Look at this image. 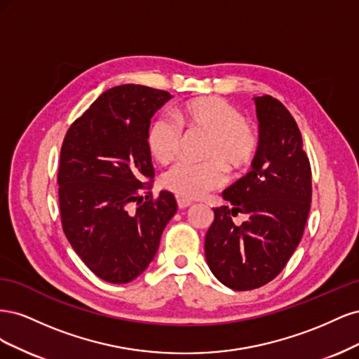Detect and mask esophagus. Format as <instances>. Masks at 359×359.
Listing matches in <instances>:
<instances>
[{
    "label": "esophagus",
    "mask_w": 359,
    "mask_h": 359,
    "mask_svg": "<svg viewBox=\"0 0 359 359\" xmlns=\"http://www.w3.org/2000/svg\"><path fill=\"white\" fill-rule=\"evenodd\" d=\"M177 203H178V208L180 210H186V208H189V206L191 205V202L190 201H186V199H177Z\"/></svg>",
    "instance_id": "34e87169"
}]
</instances>
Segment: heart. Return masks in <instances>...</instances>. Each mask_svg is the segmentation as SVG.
Returning a JSON list of instances; mask_svg holds the SVG:
<instances>
[{
  "label": "heart",
  "instance_id": "b5f03b06",
  "mask_svg": "<svg viewBox=\"0 0 359 359\" xmlns=\"http://www.w3.org/2000/svg\"><path fill=\"white\" fill-rule=\"evenodd\" d=\"M177 123L156 118L147 132V147L158 163L175 160L182 145V132L208 135L203 163H178L165 175V186L181 199H199L220 189L226 182V171L240 175L250 168L259 149L257 130L244 119L232 103L215 95L196 97L173 111Z\"/></svg>",
  "mask_w": 359,
  "mask_h": 359
}]
</instances>
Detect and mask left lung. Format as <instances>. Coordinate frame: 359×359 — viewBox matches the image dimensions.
Masks as SVG:
<instances>
[{
	"mask_svg": "<svg viewBox=\"0 0 359 359\" xmlns=\"http://www.w3.org/2000/svg\"><path fill=\"white\" fill-rule=\"evenodd\" d=\"M259 149L253 169L223 191L205 236L212 274L233 290L274 280L298 247L311 202V168L295 118L273 95L256 97ZM248 220L236 226L232 216Z\"/></svg>",
	"mask_w": 359,
	"mask_h": 359,
	"instance_id": "left-lung-1",
	"label": "left lung"
}]
</instances>
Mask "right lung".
Masks as SVG:
<instances>
[{"label":"right lung","mask_w":359,"mask_h":359,"mask_svg":"<svg viewBox=\"0 0 359 359\" xmlns=\"http://www.w3.org/2000/svg\"><path fill=\"white\" fill-rule=\"evenodd\" d=\"M170 94L144 85L104 91L64 136L58 165L61 226L82 262L104 281L128 283L154 259L173 194H153L151 116Z\"/></svg>","instance_id":"add662e5"}]
</instances>
